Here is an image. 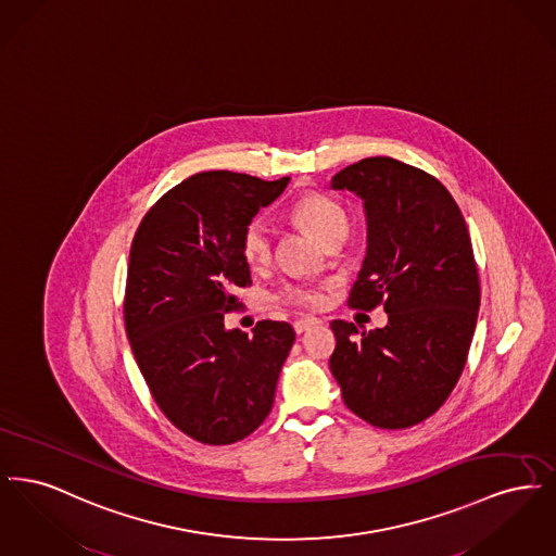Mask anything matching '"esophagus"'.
<instances>
[{"label": "esophagus", "mask_w": 556, "mask_h": 556, "mask_svg": "<svg viewBox=\"0 0 556 556\" xmlns=\"http://www.w3.org/2000/svg\"><path fill=\"white\" fill-rule=\"evenodd\" d=\"M318 323H320L318 318H300L293 323V329H295V333H304V331L317 327Z\"/></svg>", "instance_id": "34e87169"}]
</instances>
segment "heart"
I'll list each match as a JSON object with an SVG mask.
<instances>
[{
  "mask_svg": "<svg viewBox=\"0 0 556 556\" xmlns=\"http://www.w3.org/2000/svg\"><path fill=\"white\" fill-rule=\"evenodd\" d=\"M291 220L308 231L320 245L344 241L350 231V216L344 206L323 193L302 195L290 212ZM241 256L250 268H265L273 258V231L263 218L252 220L241 236ZM281 300L300 308H317L325 293L315 286H290L281 291Z\"/></svg>",
  "mask_w": 556,
  "mask_h": 556,
  "instance_id": "b5f03b06",
  "label": "heart"
}]
</instances>
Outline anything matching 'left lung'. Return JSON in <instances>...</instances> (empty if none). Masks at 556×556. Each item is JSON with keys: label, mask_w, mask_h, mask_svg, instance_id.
<instances>
[{"label": "left lung", "mask_w": 556, "mask_h": 556, "mask_svg": "<svg viewBox=\"0 0 556 556\" xmlns=\"http://www.w3.org/2000/svg\"><path fill=\"white\" fill-rule=\"evenodd\" d=\"M331 189L365 202L367 256L348 306L383 304L388 325L333 320L329 367L345 406L381 429L431 417L454 390L476 333L479 275L467 223L421 168L377 156L345 166Z\"/></svg>", "instance_id": "1"}]
</instances>
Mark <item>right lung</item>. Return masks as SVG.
<instances>
[{
    "instance_id": "right-lung-1",
    "label": "right lung",
    "mask_w": 556,
    "mask_h": 556,
    "mask_svg": "<svg viewBox=\"0 0 556 556\" xmlns=\"http://www.w3.org/2000/svg\"><path fill=\"white\" fill-rule=\"evenodd\" d=\"M290 184L208 170L166 191L135 233L125 290V329L160 410L211 446L248 438L275 402L295 333L261 320L252 336L225 329L252 286L243 229Z\"/></svg>"
}]
</instances>
